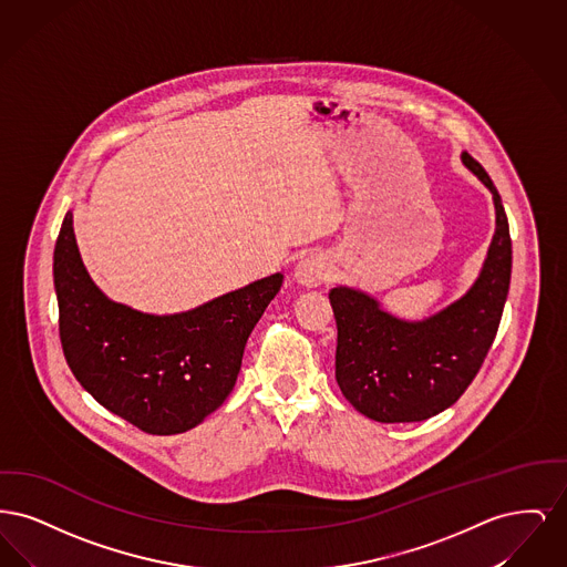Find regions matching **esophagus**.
<instances>
[{
  "label": "esophagus",
  "instance_id": "1",
  "mask_svg": "<svg viewBox=\"0 0 567 567\" xmlns=\"http://www.w3.org/2000/svg\"><path fill=\"white\" fill-rule=\"evenodd\" d=\"M329 276V264L321 255H310L297 261L296 270H293V280L301 287L315 289L319 287Z\"/></svg>",
  "mask_w": 567,
  "mask_h": 567
}]
</instances>
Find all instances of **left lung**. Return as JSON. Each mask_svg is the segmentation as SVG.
Returning a JSON list of instances; mask_svg holds the SVG:
<instances>
[{"label":"left lung","mask_w":567,"mask_h":567,"mask_svg":"<svg viewBox=\"0 0 567 567\" xmlns=\"http://www.w3.org/2000/svg\"><path fill=\"white\" fill-rule=\"evenodd\" d=\"M461 163L493 195L495 234L474 285L432 317L405 321L377 297L336 287L329 301L338 324L336 380L344 398L378 423L425 421L451 408L478 374L511 289L513 243L502 197L485 167Z\"/></svg>","instance_id":"8db88e82"}]
</instances>
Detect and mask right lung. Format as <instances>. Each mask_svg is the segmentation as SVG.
<instances>
[{
    "label": "right lung",
    "instance_id": "right-lung-1",
    "mask_svg": "<svg viewBox=\"0 0 567 567\" xmlns=\"http://www.w3.org/2000/svg\"><path fill=\"white\" fill-rule=\"evenodd\" d=\"M53 278L61 347L82 389L137 430L172 435L193 430L227 400L246 340L285 276L271 274L185 312H140L93 282L68 210Z\"/></svg>",
    "mask_w": 567,
    "mask_h": 567
}]
</instances>
